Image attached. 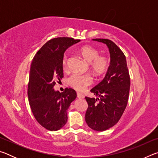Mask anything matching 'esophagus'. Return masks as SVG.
I'll return each instance as SVG.
<instances>
[{
  "label": "esophagus",
  "instance_id": "34e87169",
  "mask_svg": "<svg viewBox=\"0 0 158 158\" xmlns=\"http://www.w3.org/2000/svg\"><path fill=\"white\" fill-rule=\"evenodd\" d=\"M77 98H84V95L82 94V93H77Z\"/></svg>",
  "mask_w": 158,
  "mask_h": 158
}]
</instances>
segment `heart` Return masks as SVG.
I'll list each match as a JSON object with an SVG mask.
<instances>
[{
  "label": "heart",
  "mask_w": 158,
  "mask_h": 158,
  "mask_svg": "<svg viewBox=\"0 0 158 158\" xmlns=\"http://www.w3.org/2000/svg\"><path fill=\"white\" fill-rule=\"evenodd\" d=\"M79 54L87 62L89 63L90 70L95 76H100L106 71L109 68V60L105 56H99L100 52L95 48L91 46L82 47L79 51ZM68 56L64 55L63 58V68L66 69L68 68ZM68 84L78 91H83L88 86L93 84V78L90 74H73L68 79Z\"/></svg>",
  "instance_id": "b5f03b06"
}]
</instances>
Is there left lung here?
<instances>
[{"mask_svg": "<svg viewBox=\"0 0 158 158\" xmlns=\"http://www.w3.org/2000/svg\"><path fill=\"white\" fill-rule=\"evenodd\" d=\"M93 40L107 45L111 60L105 78L90 90L97 98H85L89 105L85 120L91 129L105 131L118 122L126 108L130 77L125 56L114 42L100 38Z\"/></svg>", "mask_w": 158, "mask_h": 158, "instance_id": "1", "label": "left lung"}]
</instances>
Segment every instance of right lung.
<instances>
[{"label":"right lung","instance_id":"1","mask_svg":"<svg viewBox=\"0 0 158 158\" xmlns=\"http://www.w3.org/2000/svg\"><path fill=\"white\" fill-rule=\"evenodd\" d=\"M80 40L56 37L47 42L32 61L28 85L29 105L36 121L50 131L62 128L68 121L67 111L77 98L75 90L66 88L56 91V80L63 77V58L65 51Z\"/></svg>","mask_w":158,"mask_h":158}]
</instances>
